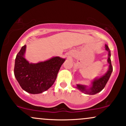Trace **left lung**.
<instances>
[{
	"mask_svg": "<svg viewBox=\"0 0 126 126\" xmlns=\"http://www.w3.org/2000/svg\"><path fill=\"white\" fill-rule=\"evenodd\" d=\"M105 50L108 52L107 62L108 64H109V68H108V71L105 73L104 75H103L101 77L94 79V80L92 82V85L89 88H87V86L83 85H77L76 88L80 90L81 92H83L85 94L95 95L98 93V92H101L104 88L108 80H109V78L110 77L111 73L112 72V67L110 59L111 52L110 51V49L108 48L107 45L105 44Z\"/></svg>",
	"mask_w": 126,
	"mask_h": 126,
	"instance_id": "8db88e82",
	"label": "left lung"
}]
</instances>
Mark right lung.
<instances>
[{
	"label": "right lung",
	"instance_id": "obj_1",
	"mask_svg": "<svg viewBox=\"0 0 126 126\" xmlns=\"http://www.w3.org/2000/svg\"><path fill=\"white\" fill-rule=\"evenodd\" d=\"M26 45L17 54L14 75L21 87L32 94H38L48 89L54 83L65 59L54 57L38 63H30L24 57Z\"/></svg>",
	"mask_w": 126,
	"mask_h": 126
}]
</instances>
